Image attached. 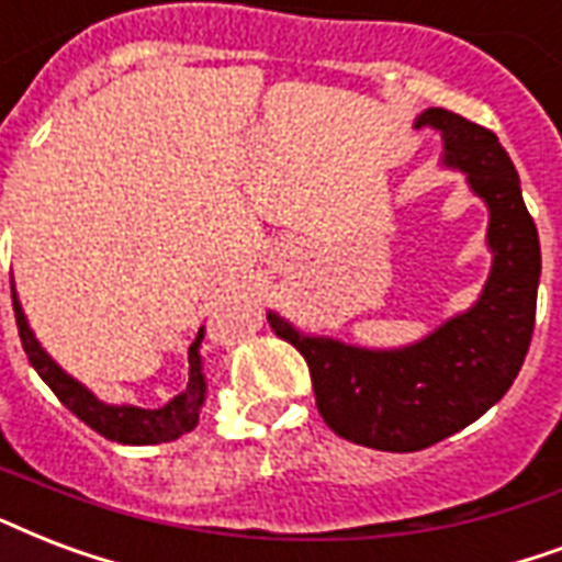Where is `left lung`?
Masks as SVG:
<instances>
[{
	"mask_svg": "<svg viewBox=\"0 0 562 562\" xmlns=\"http://www.w3.org/2000/svg\"><path fill=\"white\" fill-rule=\"evenodd\" d=\"M442 135L445 165L465 173L490 209V280L469 312L395 350L303 336L277 312L273 333L303 353L315 404L333 434L376 451L409 453L477 422L507 395L528 357L537 321V224L521 200L519 173L495 132L448 109H427L415 128Z\"/></svg>",
	"mask_w": 562,
	"mask_h": 562,
	"instance_id": "obj_1",
	"label": "left lung"
}]
</instances>
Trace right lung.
Returning a JSON list of instances; mask_svg holds the SVG:
<instances>
[{"label":"right lung","mask_w":562,"mask_h":562,"mask_svg":"<svg viewBox=\"0 0 562 562\" xmlns=\"http://www.w3.org/2000/svg\"><path fill=\"white\" fill-rule=\"evenodd\" d=\"M14 297L16 329L20 341L32 368L41 374V380L53 389L58 401L70 409L76 418L88 424L91 430L120 445H158L173 442L179 436L191 434L200 422V406L205 401V376H203V357H200V341H203V327L196 333L194 345L188 348V385L182 395L167 401L161 409H140V406H111L102 404L100 397L88 392L79 380H72L67 371L55 366L53 357L41 348V341L34 338L32 327L23 315V306L16 300V291L11 285Z\"/></svg>","instance_id":"obj_1"}]
</instances>
